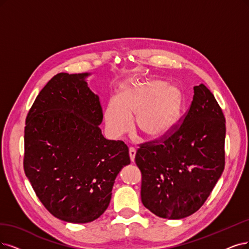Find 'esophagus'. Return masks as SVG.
Listing matches in <instances>:
<instances>
[{
    "label": "esophagus",
    "instance_id": "34e87169",
    "mask_svg": "<svg viewBox=\"0 0 249 249\" xmlns=\"http://www.w3.org/2000/svg\"><path fill=\"white\" fill-rule=\"evenodd\" d=\"M135 154H136L135 149H134V148H129V156H130V160H131V162H134Z\"/></svg>",
    "mask_w": 249,
    "mask_h": 249
}]
</instances>
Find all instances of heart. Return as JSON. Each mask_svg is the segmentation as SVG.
<instances>
[{"label": "heart", "mask_w": 249, "mask_h": 249, "mask_svg": "<svg viewBox=\"0 0 249 249\" xmlns=\"http://www.w3.org/2000/svg\"><path fill=\"white\" fill-rule=\"evenodd\" d=\"M182 94L177 85H166L159 80H134L120 88L117 98H112L105 109L108 131L121 136L130 130L135 117L137 131L148 139L166 134L178 119Z\"/></svg>", "instance_id": "obj_1"}]
</instances>
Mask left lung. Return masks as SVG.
<instances>
[{"label": "left lung", "instance_id": "1", "mask_svg": "<svg viewBox=\"0 0 249 249\" xmlns=\"http://www.w3.org/2000/svg\"><path fill=\"white\" fill-rule=\"evenodd\" d=\"M225 137L226 120L216 99L205 85L195 86L181 124L136 152L144 207L168 219L196 213L224 171Z\"/></svg>", "mask_w": 249, "mask_h": 249}]
</instances>
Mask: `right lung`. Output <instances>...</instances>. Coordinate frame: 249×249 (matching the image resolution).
Returning a JSON list of instances; mask_svg holds the SVG:
<instances>
[{"label":"right lung","instance_id":"obj_1","mask_svg":"<svg viewBox=\"0 0 249 249\" xmlns=\"http://www.w3.org/2000/svg\"><path fill=\"white\" fill-rule=\"evenodd\" d=\"M90 73L59 72L26 117L23 168L42 204L61 220L85 224L107 208L118 173L130 164L122 141L105 139Z\"/></svg>","mask_w":249,"mask_h":249}]
</instances>
